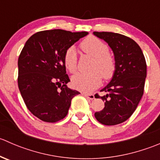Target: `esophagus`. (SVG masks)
<instances>
[{
    "instance_id": "1",
    "label": "esophagus",
    "mask_w": 160,
    "mask_h": 160,
    "mask_svg": "<svg viewBox=\"0 0 160 160\" xmlns=\"http://www.w3.org/2000/svg\"><path fill=\"white\" fill-rule=\"evenodd\" d=\"M83 95H84L85 97L88 98L90 100H93L94 99V95L93 93H83Z\"/></svg>"
}]
</instances>
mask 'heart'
I'll return each mask as SVG.
<instances>
[{
	"label": "heart",
	"mask_w": 160,
	"mask_h": 160,
	"mask_svg": "<svg viewBox=\"0 0 160 160\" xmlns=\"http://www.w3.org/2000/svg\"><path fill=\"white\" fill-rule=\"evenodd\" d=\"M83 52L94 58L90 73H77L72 79V84L77 89L90 92L96 89L101 83V79L109 80L114 74L116 70V61L109 54V48L107 44L99 38L90 36L83 39L80 45ZM64 66L71 73L77 70V55L72 47L66 50L63 56Z\"/></svg>",
	"instance_id": "1"
}]
</instances>
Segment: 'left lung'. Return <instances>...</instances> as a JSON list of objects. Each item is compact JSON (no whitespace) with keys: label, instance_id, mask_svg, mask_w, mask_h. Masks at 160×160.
<instances>
[{"label":"left lung","instance_id":"left-lung-1","mask_svg":"<svg viewBox=\"0 0 160 160\" xmlns=\"http://www.w3.org/2000/svg\"><path fill=\"white\" fill-rule=\"evenodd\" d=\"M108 43L116 61V70L110 83L101 91L104 103L102 111L95 112L100 123L115 125L125 122L133 114L143 95L147 66L141 48L133 39L114 32H93Z\"/></svg>","mask_w":160,"mask_h":160}]
</instances>
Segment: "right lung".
Returning a JSON list of instances; mask_svg holds the SVG:
<instances>
[{
    "label": "right lung",
    "instance_id": "add662e5",
    "mask_svg": "<svg viewBox=\"0 0 160 160\" xmlns=\"http://www.w3.org/2000/svg\"><path fill=\"white\" fill-rule=\"evenodd\" d=\"M62 29L32 35L18 61V84L27 108L46 122H59L67 116L71 100L80 92L67 88L70 82L63 62L66 50L88 35Z\"/></svg>",
    "mask_w": 160,
    "mask_h": 160
}]
</instances>
